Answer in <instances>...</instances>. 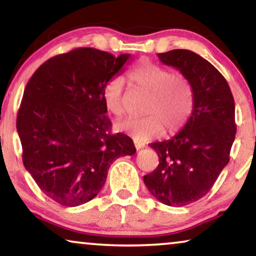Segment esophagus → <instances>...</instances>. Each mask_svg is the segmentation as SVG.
<instances>
[{
	"label": "esophagus",
	"instance_id": "obj_1",
	"mask_svg": "<svg viewBox=\"0 0 256 256\" xmlns=\"http://www.w3.org/2000/svg\"><path fill=\"white\" fill-rule=\"evenodd\" d=\"M134 144H135V148L138 149V150L144 148V143H142V142H140V141H134Z\"/></svg>",
	"mask_w": 256,
	"mask_h": 256
}]
</instances>
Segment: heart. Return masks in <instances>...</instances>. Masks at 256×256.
<instances>
[{
  "label": "heart",
  "mask_w": 256,
  "mask_h": 256,
  "mask_svg": "<svg viewBox=\"0 0 256 256\" xmlns=\"http://www.w3.org/2000/svg\"><path fill=\"white\" fill-rule=\"evenodd\" d=\"M128 79L149 92L144 106L146 115L118 121L116 129L138 141H146L166 132H172L186 124L194 110V96L185 76L172 73L163 66L141 60L128 72ZM102 100L106 110L115 116L124 113V82L112 78L104 84Z\"/></svg>",
  "instance_id": "obj_1"
}]
</instances>
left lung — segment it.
<instances>
[{"instance_id":"8db88e82","label":"left lung","mask_w":256,"mask_h":256,"mask_svg":"<svg viewBox=\"0 0 256 256\" xmlns=\"http://www.w3.org/2000/svg\"><path fill=\"white\" fill-rule=\"evenodd\" d=\"M158 58L190 82L194 102L177 135L150 143L160 164L143 180L157 200L178 208L204 197L230 162L236 132V104L224 76L199 54L178 48L158 54Z\"/></svg>"}]
</instances>
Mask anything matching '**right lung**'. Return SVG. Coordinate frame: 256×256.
Returning <instances> with one entry per match:
<instances>
[{"label": "right lung", "instance_id": "right-lung-1", "mask_svg": "<svg viewBox=\"0 0 256 256\" xmlns=\"http://www.w3.org/2000/svg\"><path fill=\"white\" fill-rule=\"evenodd\" d=\"M129 58L78 48L48 59L26 84L16 121L23 164L58 204L90 202L106 183L110 164L136 152L129 136L110 134L102 100L104 84Z\"/></svg>", "mask_w": 256, "mask_h": 256}]
</instances>
